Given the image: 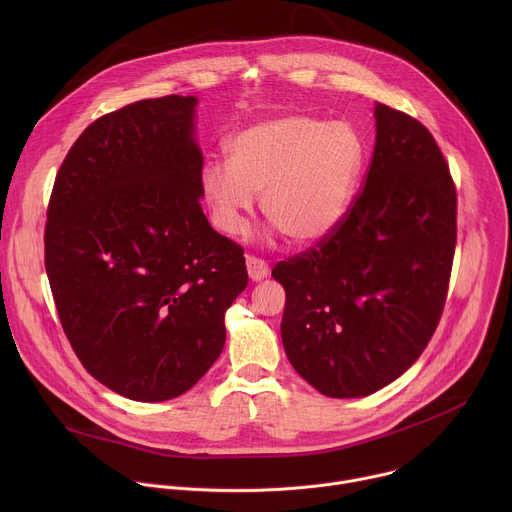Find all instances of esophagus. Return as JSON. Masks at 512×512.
Segmentation results:
<instances>
[{"mask_svg": "<svg viewBox=\"0 0 512 512\" xmlns=\"http://www.w3.org/2000/svg\"><path fill=\"white\" fill-rule=\"evenodd\" d=\"M247 271H249V277L253 281H261L269 275V265L263 259H259L255 255H249L247 257Z\"/></svg>", "mask_w": 512, "mask_h": 512, "instance_id": "esophagus-1", "label": "esophagus"}]
</instances>
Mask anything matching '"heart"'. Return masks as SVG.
<instances>
[{
    "label": "heart",
    "instance_id": "heart-1",
    "mask_svg": "<svg viewBox=\"0 0 512 512\" xmlns=\"http://www.w3.org/2000/svg\"><path fill=\"white\" fill-rule=\"evenodd\" d=\"M229 162L208 160L200 190L212 223L237 235L261 192V212L294 245L326 239L346 216L364 168V141L342 121L279 115L227 143Z\"/></svg>",
    "mask_w": 512,
    "mask_h": 512
}]
</instances>
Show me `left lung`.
I'll return each instance as SVG.
<instances>
[{
    "instance_id": "8db88e82",
    "label": "left lung",
    "mask_w": 512,
    "mask_h": 512,
    "mask_svg": "<svg viewBox=\"0 0 512 512\" xmlns=\"http://www.w3.org/2000/svg\"><path fill=\"white\" fill-rule=\"evenodd\" d=\"M375 117L373 160L342 223L271 271L291 367L334 399L371 395L421 356L456 251V186L433 135L383 103Z\"/></svg>"
}]
</instances>
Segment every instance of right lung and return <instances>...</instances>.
Masks as SVG:
<instances>
[{"label": "right lung", "instance_id": "1", "mask_svg": "<svg viewBox=\"0 0 512 512\" xmlns=\"http://www.w3.org/2000/svg\"><path fill=\"white\" fill-rule=\"evenodd\" d=\"M196 97L125 105L72 143L54 180L44 265L83 367L143 403L194 387L223 352L247 287L243 247L200 206Z\"/></svg>", "mask_w": 512, "mask_h": 512}]
</instances>
